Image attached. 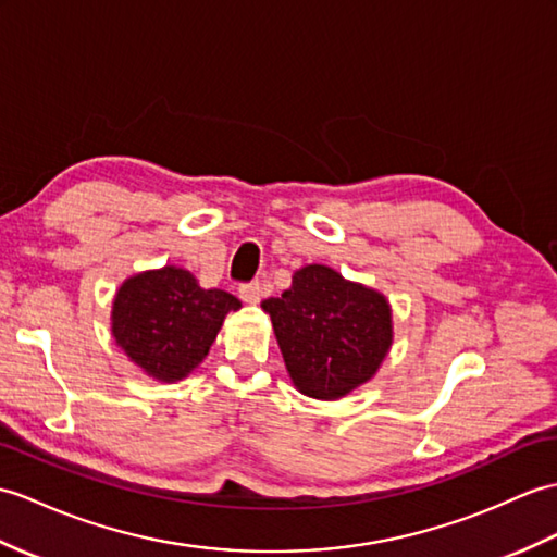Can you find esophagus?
<instances>
[{"label": "esophagus", "instance_id": "obj_1", "mask_svg": "<svg viewBox=\"0 0 557 557\" xmlns=\"http://www.w3.org/2000/svg\"><path fill=\"white\" fill-rule=\"evenodd\" d=\"M239 296H242L244 304H258V301H261V296H263V284L261 282L242 284Z\"/></svg>", "mask_w": 557, "mask_h": 557}]
</instances>
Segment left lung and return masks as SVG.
Wrapping results in <instances>:
<instances>
[{"label":"left lung","mask_w":557,"mask_h":557,"mask_svg":"<svg viewBox=\"0 0 557 557\" xmlns=\"http://www.w3.org/2000/svg\"><path fill=\"white\" fill-rule=\"evenodd\" d=\"M261 306L294 386L310 398L334 400L358 389L374 377L394 342L386 296L327 265L296 270L292 287Z\"/></svg>","instance_id":"obj_1"}]
</instances>
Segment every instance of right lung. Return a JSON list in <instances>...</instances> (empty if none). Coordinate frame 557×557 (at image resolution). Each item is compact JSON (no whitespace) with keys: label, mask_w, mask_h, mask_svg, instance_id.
<instances>
[{"label":"right lung","mask_w":557,"mask_h":557,"mask_svg":"<svg viewBox=\"0 0 557 557\" xmlns=\"http://www.w3.org/2000/svg\"><path fill=\"white\" fill-rule=\"evenodd\" d=\"M242 301L203 289L189 270L165 265L127 277L113 299L111 332L149 377L177 382L209 356L223 320Z\"/></svg>","instance_id":"1"}]
</instances>
